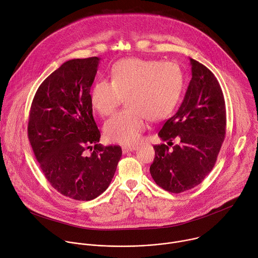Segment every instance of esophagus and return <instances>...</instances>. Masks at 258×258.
<instances>
[{
    "instance_id": "34e87169",
    "label": "esophagus",
    "mask_w": 258,
    "mask_h": 258,
    "mask_svg": "<svg viewBox=\"0 0 258 258\" xmlns=\"http://www.w3.org/2000/svg\"><path fill=\"white\" fill-rule=\"evenodd\" d=\"M137 146H123L121 149H122V153L125 154V153H128V152H133L135 150H137Z\"/></svg>"
}]
</instances>
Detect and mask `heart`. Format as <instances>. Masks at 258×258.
<instances>
[{
	"mask_svg": "<svg viewBox=\"0 0 258 258\" xmlns=\"http://www.w3.org/2000/svg\"><path fill=\"white\" fill-rule=\"evenodd\" d=\"M184 79L174 62L140 57L123 58L111 70V81L98 80L90 91L93 108L110 115L125 98L124 110L104 124V135L112 143H137L152 121L165 119L175 110L182 95Z\"/></svg>",
	"mask_w": 258,
	"mask_h": 258,
	"instance_id": "b5f03b06",
	"label": "heart"
}]
</instances>
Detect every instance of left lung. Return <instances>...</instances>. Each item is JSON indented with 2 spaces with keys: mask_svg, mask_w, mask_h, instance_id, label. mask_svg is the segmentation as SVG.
Returning <instances> with one entry per match:
<instances>
[{
  "mask_svg": "<svg viewBox=\"0 0 258 258\" xmlns=\"http://www.w3.org/2000/svg\"><path fill=\"white\" fill-rule=\"evenodd\" d=\"M191 80L178 111L159 132L162 141H181L170 150L155 145L150 173L163 189L180 194L202 183L214 168L226 136V105L215 75L190 58Z\"/></svg>",
  "mask_w": 258,
  "mask_h": 258,
  "instance_id": "1",
  "label": "left lung"
}]
</instances>
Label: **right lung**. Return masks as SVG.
<instances>
[{
  "label": "right lung",
  "instance_id": "obj_1",
  "mask_svg": "<svg viewBox=\"0 0 258 258\" xmlns=\"http://www.w3.org/2000/svg\"><path fill=\"white\" fill-rule=\"evenodd\" d=\"M99 60L63 62L41 83L29 112L28 139L45 178L76 201H91L105 191L122 154L119 146L98 144L90 89ZM87 148L90 155L84 153Z\"/></svg>",
  "mask_w": 258,
  "mask_h": 258
}]
</instances>
